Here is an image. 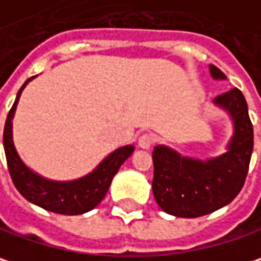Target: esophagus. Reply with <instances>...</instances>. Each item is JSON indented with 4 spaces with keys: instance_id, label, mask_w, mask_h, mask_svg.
Returning a JSON list of instances; mask_svg holds the SVG:
<instances>
[{
    "instance_id": "34e87169",
    "label": "esophagus",
    "mask_w": 261,
    "mask_h": 261,
    "mask_svg": "<svg viewBox=\"0 0 261 261\" xmlns=\"http://www.w3.org/2000/svg\"><path fill=\"white\" fill-rule=\"evenodd\" d=\"M153 142H154V138H153L151 134H142L138 138V147L144 148V150H148Z\"/></svg>"
}]
</instances>
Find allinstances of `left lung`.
I'll use <instances>...</instances> for the list:
<instances>
[{
	"instance_id": "left-lung-1",
	"label": "left lung",
	"mask_w": 261,
	"mask_h": 261,
	"mask_svg": "<svg viewBox=\"0 0 261 261\" xmlns=\"http://www.w3.org/2000/svg\"><path fill=\"white\" fill-rule=\"evenodd\" d=\"M210 74L214 80H226L214 65H210ZM213 103L232 120V137L223 154L202 160L182 156L168 145L153 150V195L168 214L181 218L211 214L230 203L245 182L254 145L247 101L234 87Z\"/></svg>"
}]
</instances>
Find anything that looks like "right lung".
Listing matches in <instances>:
<instances>
[{
  "label": "right lung",
  "instance_id": "obj_1",
  "mask_svg": "<svg viewBox=\"0 0 261 261\" xmlns=\"http://www.w3.org/2000/svg\"><path fill=\"white\" fill-rule=\"evenodd\" d=\"M34 79L35 77L28 79L17 92L16 101L10 110L4 126L3 142L11 179L19 193L28 202L46 211L64 215H80L89 213L101 203L114 175L117 174L124 160H127V158L134 153L135 147L123 145L110 153L107 158H103L102 162L92 172L69 181L50 179L32 171L16 150L13 140V117L23 89Z\"/></svg>",
  "mask_w": 261,
  "mask_h": 261
}]
</instances>
